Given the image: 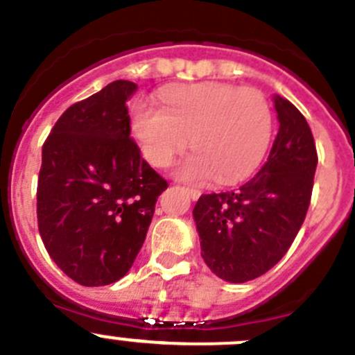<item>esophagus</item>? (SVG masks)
Wrapping results in <instances>:
<instances>
[{
  "mask_svg": "<svg viewBox=\"0 0 355 355\" xmlns=\"http://www.w3.org/2000/svg\"><path fill=\"white\" fill-rule=\"evenodd\" d=\"M185 191H187V194L191 196V199H199V196H201V191H198V189L187 187Z\"/></svg>",
  "mask_w": 355,
  "mask_h": 355,
  "instance_id": "obj_1",
  "label": "esophagus"
}]
</instances>
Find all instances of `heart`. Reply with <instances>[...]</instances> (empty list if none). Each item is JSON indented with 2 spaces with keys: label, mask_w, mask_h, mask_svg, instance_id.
<instances>
[{
  "label": "heart",
  "mask_w": 355,
  "mask_h": 355,
  "mask_svg": "<svg viewBox=\"0 0 355 355\" xmlns=\"http://www.w3.org/2000/svg\"><path fill=\"white\" fill-rule=\"evenodd\" d=\"M133 133L154 166H166L187 147L178 175L201 182L215 175L220 184L248 177L263 159L272 137V112L263 94L225 83H201L163 95V109L139 104Z\"/></svg>",
  "instance_id": "heart-1"
}]
</instances>
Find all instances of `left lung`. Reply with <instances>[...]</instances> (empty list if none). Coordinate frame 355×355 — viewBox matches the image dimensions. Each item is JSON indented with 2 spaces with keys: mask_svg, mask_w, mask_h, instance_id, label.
I'll use <instances>...</instances> for the list:
<instances>
[{
  "mask_svg": "<svg viewBox=\"0 0 355 355\" xmlns=\"http://www.w3.org/2000/svg\"><path fill=\"white\" fill-rule=\"evenodd\" d=\"M279 132L267 163L234 191L202 194L194 206L201 257L213 274L246 283L270 270L297 237L314 187L318 150L311 126L276 95Z\"/></svg>",
  "mask_w": 355,
  "mask_h": 355,
  "instance_id": "left-lung-1",
  "label": "left lung"
}]
</instances>
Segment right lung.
I'll list each match as a JSON object with an SVG mask.
<instances>
[{
    "mask_svg": "<svg viewBox=\"0 0 355 355\" xmlns=\"http://www.w3.org/2000/svg\"><path fill=\"white\" fill-rule=\"evenodd\" d=\"M137 85L109 83L72 104L43 144L37 227L55 263L83 286L121 279L135 261L168 182L130 137Z\"/></svg>",
    "mask_w": 355,
    "mask_h": 355,
    "instance_id": "add662e5",
    "label": "right lung"
}]
</instances>
